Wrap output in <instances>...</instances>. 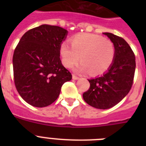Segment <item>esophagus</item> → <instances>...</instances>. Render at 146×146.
<instances>
[{
  "label": "esophagus",
  "mask_w": 146,
  "mask_h": 146,
  "mask_svg": "<svg viewBox=\"0 0 146 146\" xmlns=\"http://www.w3.org/2000/svg\"><path fill=\"white\" fill-rule=\"evenodd\" d=\"M72 78H73V79H74V80H78V79H80V77H78V76L75 75V74H73V75H72Z\"/></svg>",
  "instance_id": "esophagus-1"
}]
</instances>
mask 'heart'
Returning a JSON list of instances; mask_svg holds the SVG:
<instances>
[{
  "label": "heart",
  "instance_id": "obj_1",
  "mask_svg": "<svg viewBox=\"0 0 146 146\" xmlns=\"http://www.w3.org/2000/svg\"><path fill=\"white\" fill-rule=\"evenodd\" d=\"M67 42L60 44V53L62 63L66 68H72L82 61L77 70L80 72H91L99 74L111 66L115 56V49L111 40L97 35L83 33L77 35Z\"/></svg>",
  "mask_w": 146,
  "mask_h": 146
}]
</instances>
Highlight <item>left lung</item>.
Masks as SVG:
<instances>
[{
    "instance_id": "left-lung-1",
    "label": "left lung",
    "mask_w": 146,
    "mask_h": 146,
    "mask_svg": "<svg viewBox=\"0 0 146 146\" xmlns=\"http://www.w3.org/2000/svg\"><path fill=\"white\" fill-rule=\"evenodd\" d=\"M113 42L115 56L111 66L105 74L88 80L90 88L83 93L85 102L97 109H109L128 94L135 77V53L129 44L121 37L104 33Z\"/></svg>"
}]
</instances>
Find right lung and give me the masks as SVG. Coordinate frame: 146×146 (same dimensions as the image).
Segmentation results:
<instances>
[{"mask_svg": "<svg viewBox=\"0 0 146 146\" xmlns=\"http://www.w3.org/2000/svg\"><path fill=\"white\" fill-rule=\"evenodd\" d=\"M67 33L59 26L42 25L24 33L17 45L13 55L15 87L32 106L53 103L63 84L72 80L60 58V44Z\"/></svg>", "mask_w": 146, "mask_h": 146, "instance_id": "1", "label": "right lung"}]
</instances>
